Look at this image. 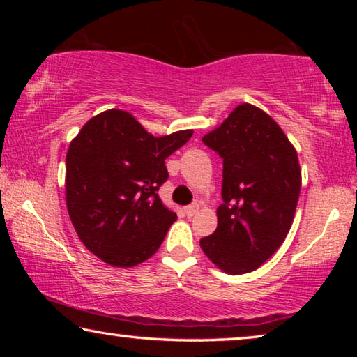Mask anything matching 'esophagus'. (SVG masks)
I'll list each match as a JSON object with an SVG mask.
<instances>
[{"mask_svg":"<svg viewBox=\"0 0 357 357\" xmlns=\"http://www.w3.org/2000/svg\"><path fill=\"white\" fill-rule=\"evenodd\" d=\"M198 204L197 203H192V204H189V206H185L184 208V213H185V215L187 217H192V215H195L197 214V211H198Z\"/></svg>","mask_w":357,"mask_h":357,"instance_id":"34e87169","label":"esophagus"}]
</instances>
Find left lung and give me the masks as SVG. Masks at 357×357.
Wrapping results in <instances>:
<instances>
[{
  "label": "left lung",
  "mask_w": 357,
  "mask_h": 357,
  "mask_svg": "<svg viewBox=\"0 0 357 357\" xmlns=\"http://www.w3.org/2000/svg\"><path fill=\"white\" fill-rule=\"evenodd\" d=\"M203 143L223 160L217 228L200 247L227 274L258 269L291 228L301 192L298 153L279 124L250 104L238 105Z\"/></svg>",
  "instance_id": "8db88e82"
}]
</instances>
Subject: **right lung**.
Returning a JSON list of instances; mask_svg holds the SVG:
<instances>
[{
    "instance_id": "right-lung-1",
    "label": "right lung",
    "mask_w": 357,
    "mask_h": 357,
    "mask_svg": "<svg viewBox=\"0 0 357 357\" xmlns=\"http://www.w3.org/2000/svg\"><path fill=\"white\" fill-rule=\"evenodd\" d=\"M192 130L155 138L123 110L89 119L66 155V203L82 243L118 268L153 257L176 213L159 197L168 179L165 159Z\"/></svg>"
}]
</instances>
